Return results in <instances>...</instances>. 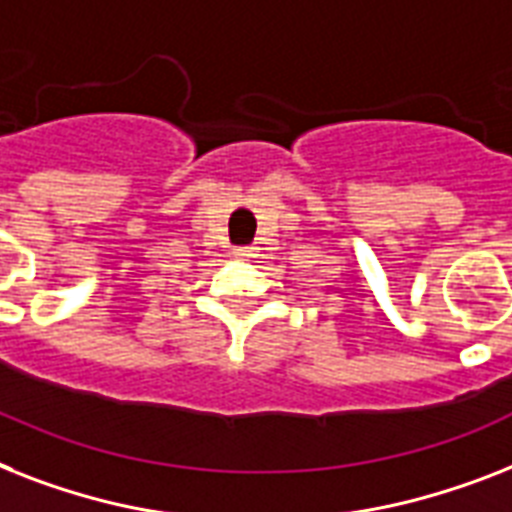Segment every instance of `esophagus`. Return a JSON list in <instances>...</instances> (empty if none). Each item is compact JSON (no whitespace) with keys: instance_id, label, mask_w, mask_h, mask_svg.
<instances>
[{"instance_id":"34e87169","label":"esophagus","mask_w":512,"mask_h":512,"mask_svg":"<svg viewBox=\"0 0 512 512\" xmlns=\"http://www.w3.org/2000/svg\"><path fill=\"white\" fill-rule=\"evenodd\" d=\"M257 252H260V247H239V249H234V255L242 257V260H252V257H257Z\"/></svg>"}]
</instances>
